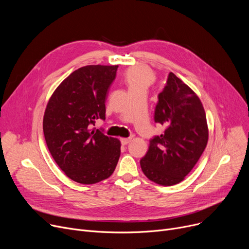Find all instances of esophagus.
<instances>
[{
	"label": "esophagus",
	"instance_id": "34e87169",
	"mask_svg": "<svg viewBox=\"0 0 249 249\" xmlns=\"http://www.w3.org/2000/svg\"><path fill=\"white\" fill-rule=\"evenodd\" d=\"M131 141V138H122L121 139V143L123 145H126V144H128V143Z\"/></svg>",
	"mask_w": 249,
	"mask_h": 249
}]
</instances>
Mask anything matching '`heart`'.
I'll return each instance as SVG.
<instances>
[{
    "label": "heart",
    "mask_w": 249,
    "mask_h": 249,
    "mask_svg": "<svg viewBox=\"0 0 249 249\" xmlns=\"http://www.w3.org/2000/svg\"><path fill=\"white\" fill-rule=\"evenodd\" d=\"M125 82L129 91L140 89H146L154 82V74L147 68L137 67L126 72Z\"/></svg>",
    "instance_id": "b5f03b06"
}]
</instances>
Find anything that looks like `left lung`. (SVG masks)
Listing matches in <instances>:
<instances>
[{
  "label": "left lung",
  "mask_w": 249,
  "mask_h": 249,
  "mask_svg": "<svg viewBox=\"0 0 249 249\" xmlns=\"http://www.w3.org/2000/svg\"><path fill=\"white\" fill-rule=\"evenodd\" d=\"M154 121L164 127V133L149 140L148 151L140 160L141 169L159 185L178 184L204 152L208 126L200 99L173 72L159 94Z\"/></svg>",
  "instance_id": "8db88e82"
}]
</instances>
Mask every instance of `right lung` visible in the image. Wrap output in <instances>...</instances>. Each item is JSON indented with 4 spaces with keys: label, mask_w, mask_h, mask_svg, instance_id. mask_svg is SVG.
<instances>
[{
    "label": "right lung",
    "mask_w": 249,
    "mask_h": 249,
    "mask_svg": "<svg viewBox=\"0 0 249 249\" xmlns=\"http://www.w3.org/2000/svg\"><path fill=\"white\" fill-rule=\"evenodd\" d=\"M118 65H87L51 96L43 118L47 147L70 178L84 185L108 178L120 158V141L93 128L106 119V100Z\"/></svg>",
    "instance_id": "right-lung-1"
}]
</instances>
